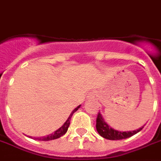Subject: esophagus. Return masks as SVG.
I'll use <instances>...</instances> for the list:
<instances>
[{
  "mask_svg": "<svg viewBox=\"0 0 161 161\" xmlns=\"http://www.w3.org/2000/svg\"><path fill=\"white\" fill-rule=\"evenodd\" d=\"M96 96H97V95H96V92H95V91H91V92L88 94V97H89L90 100H96Z\"/></svg>",
  "mask_w": 161,
  "mask_h": 161,
  "instance_id": "34e87169",
  "label": "esophagus"
}]
</instances>
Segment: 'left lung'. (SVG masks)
Masks as SVG:
<instances>
[{
  "label": "left lung",
  "mask_w": 161,
  "mask_h": 161,
  "mask_svg": "<svg viewBox=\"0 0 161 161\" xmlns=\"http://www.w3.org/2000/svg\"><path fill=\"white\" fill-rule=\"evenodd\" d=\"M143 126L142 128L136 130H130V131H120L114 130L108 125L104 118L102 117L101 113H99L96 119V130L102 137L108 139V140H122L126 138L130 137L133 135L142 130Z\"/></svg>",
  "instance_id": "8db88e82"
}]
</instances>
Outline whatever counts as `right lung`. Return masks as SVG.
<instances>
[{
  "label": "right lung",
  "instance_id": "1",
  "mask_svg": "<svg viewBox=\"0 0 161 161\" xmlns=\"http://www.w3.org/2000/svg\"><path fill=\"white\" fill-rule=\"evenodd\" d=\"M80 107L81 105L77 106V108H75L74 110L71 112V114H70V116L68 117V119H66V121H65V123H64V125H63L60 128H59V129L57 130H55L53 133L49 134V135L47 136H42V137L38 138L36 137L35 140H39V141H50V140H54V139L59 138L60 136H62L65 135V133H66V131H67V130H68L69 125H70V121H71V117H72V115H73V114H74L76 111H77V109L80 108Z\"/></svg>",
  "mask_w": 161,
  "mask_h": 161
}]
</instances>
